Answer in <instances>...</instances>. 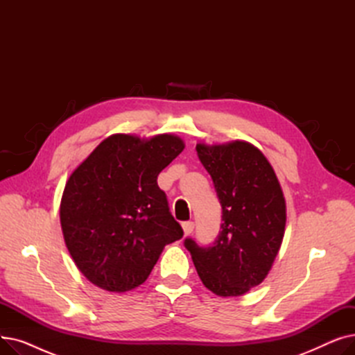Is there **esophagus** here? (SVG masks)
Segmentation results:
<instances>
[{
  "mask_svg": "<svg viewBox=\"0 0 355 355\" xmlns=\"http://www.w3.org/2000/svg\"><path fill=\"white\" fill-rule=\"evenodd\" d=\"M182 230H184L185 236H190L194 232V223L193 221L182 223Z\"/></svg>",
  "mask_w": 355,
  "mask_h": 355,
  "instance_id": "34e87169",
  "label": "esophagus"
}]
</instances>
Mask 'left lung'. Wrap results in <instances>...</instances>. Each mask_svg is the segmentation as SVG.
Segmentation results:
<instances>
[{
	"label": "left lung",
	"instance_id": "1",
	"mask_svg": "<svg viewBox=\"0 0 355 355\" xmlns=\"http://www.w3.org/2000/svg\"><path fill=\"white\" fill-rule=\"evenodd\" d=\"M197 154L220 200L221 232L213 246L184 245L202 285L213 293L241 296L265 281L286 226L284 191L268 158L246 141L198 142Z\"/></svg>",
	"mask_w": 355,
	"mask_h": 355
}]
</instances>
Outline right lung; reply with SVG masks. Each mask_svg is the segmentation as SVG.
<instances>
[{"mask_svg": "<svg viewBox=\"0 0 355 355\" xmlns=\"http://www.w3.org/2000/svg\"><path fill=\"white\" fill-rule=\"evenodd\" d=\"M184 148L173 134H114L74 168L60 201V225L89 282L109 292L132 291L164 248L182 237L157 178Z\"/></svg>", "mask_w": 355, "mask_h": 355, "instance_id": "1", "label": "right lung"}]
</instances>
